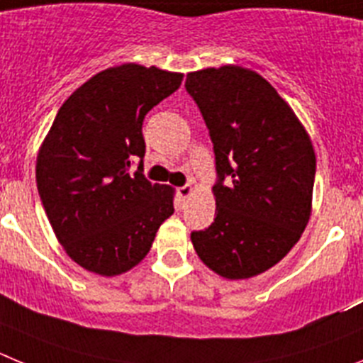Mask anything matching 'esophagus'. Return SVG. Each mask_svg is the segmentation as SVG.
<instances>
[{
    "label": "esophagus",
    "mask_w": 363,
    "mask_h": 363,
    "mask_svg": "<svg viewBox=\"0 0 363 363\" xmlns=\"http://www.w3.org/2000/svg\"><path fill=\"white\" fill-rule=\"evenodd\" d=\"M191 194H194V188H191L189 184H184V186H181V188H177V195L182 202H184Z\"/></svg>",
    "instance_id": "1"
}]
</instances>
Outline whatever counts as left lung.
<instances>
[{
	"label": "left lung",
	"instance_id": "1",
	"mask_svg": "<svg viewBox=\"0 0 363 363\" xmlns=\"http://www.w3.org/2000/svg\"><path fill=\"white\" fill-rule=\"evenodd\" d=\"M213 143L215 218L191 231L206 266L226 279L264 273L298 242L311 213L316 159L289 104L235 65L186 76Z\"/></svg>",
	"mask_w": 363,
	"mask_h": 363
}]
</instances>
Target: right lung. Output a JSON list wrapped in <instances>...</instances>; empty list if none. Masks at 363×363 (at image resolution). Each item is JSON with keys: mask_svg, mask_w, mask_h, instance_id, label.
<instances>
[{"mask_svg": "<svg viewBox=\"0 0 363 363\" xmlns=\"http://www.w3.org/2000/svg\"><path fill=\"white\" fill-rule=\"evenodd\" d=\"M181 81L177 72L121 65L88 79L55 116L35 181L55 237L84 269L103 277L132 269L174 213V189L143 175V121Z\"/></svg>", "mask_w": 363, "mask_h": 363, "instance_id": "add662e5", "label": "right lung"}]
</instances>
